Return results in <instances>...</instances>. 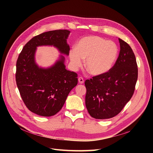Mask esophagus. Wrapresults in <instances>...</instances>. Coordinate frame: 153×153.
Returning <instances> with one entry per match:
<instances>
[{"label":"esophagus","instance_id":"esophagus-1","mask_svg":"<svg viewBox=\"0 0 153 153\" xmlns=\"http://www.w3.org/2000/svg\"><path fill=\"white\" fill-rule=\"evenodd\" d=\"M78 81H79V84H83V83H84V79H83L82 77H79V79H78Z\"/></svg>","mask_w":153,"mask_h":153}]
</instances>
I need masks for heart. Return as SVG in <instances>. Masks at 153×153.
Masks as SVG:
<instances>
[{
	"label": "heart",
	"mask_w": 153,
	"mask_h": 153,
	"mask_svg": "<svg viewBox=\"0 0 153 153\" xmlns=\"http://www.w3.org/2000/svg\"><path fill=\"white\" fill-rule=\"evenodd\" d=\"M118 53V48L113 42L106 41L100 36H91L79 40L76 49L70 51L69 58L74 70L81 67L82 59H85V69L91 74L98 76L105 74L111 68Z\"/></svg>",
	"instance_id": "b5f03b06"
}]
</instances>
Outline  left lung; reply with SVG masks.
<instances>
[{
    "label": "left lung",
    "instance_id": "obj_1",
    "mask_svg": "<svg viewBox=\"0 0 153 153\" xmlns=\"http://www.w3.org/2000/svg\"><path fill=\"white\" fill-rule=\"evenodd\" d=\"M120 51L114 66L107 73L87 79L85 106L96 119L118 115L133 95L138 79V66L130 46L118 38Z\"/></svg>",
    "mask_w": 153,
    "mask_h": 153
}]
</instances>
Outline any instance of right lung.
I'll use <instances>...</instances> for the list:
<instances>
[{
    "label": "right lung",
    "instance_id": "obj_1",
    "mask_svg": "<svg viewBox=\"0 0 153 153\" xmlns=\"http://www.w3.org/2000/svg\"><path fill=\"white\" fill-rule=\"evenodd\" d=\"M67 30L45 32L32 38L24 46L16 64V83L21 97L29 110L43 117L54 115L61 110L70 91L77 84V74L66 69L64 58L53 66L39 68L35 61L36 47L50 45L69 55Z\"/></svg>",
    "mask_w": 153,
    "mask_h": 153
}]
</instances>
